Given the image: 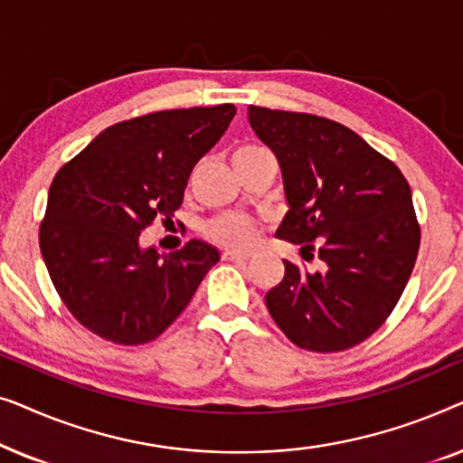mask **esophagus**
<instances>
[{
  "label": "esophagus",
  "mask_w": 463,
  "mask_h": 463,
  "mask_svg": "<svg viewBox=\"0 0 463 463\" xmlns=\"http://www.w3.org/2000/svg\"><path fill=\"white\" fill-rule=\"evenodd\" d=\"M223 259H227V261H249V259H250V252L225 250V252H223Z\"/></svg>",
  "instance_id": "obj_1"
}]
</instances>
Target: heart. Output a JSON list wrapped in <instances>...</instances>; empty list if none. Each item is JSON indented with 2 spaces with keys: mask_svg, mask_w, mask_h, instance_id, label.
<instances>
[{
  "mask_svg": "<svg viewBox=\"0 0 463 463\" xmlns=\"http://www.w3.org/2000/svg\"><path fill=\"white\" fill-rule=\"evenodd\" d=\"M263 149L265 147H261V145H255V143L240 145V147L233 151V156H232L233 166H236L238 162H242V160H246V157L255 156ZM204 236L208 240H213V242H217L219 246H225V249L244 250V249H250V246L257 242L259 223L255 219L246 217V214L225 213V214H219V217L208 221V223L204 225Z\"/></svg>",
  "mask_w": 463,
  "mask_h": 463,
  "instance_id": "heart-1",
  "label": "heart"
}]
</instances>
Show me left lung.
<instances>
[{"instance_id": "left-lung-1", "label": "left lung", "mask_w": 463, "mask_h": 463, "mask_svg": "<svg viewBox=\"0 0 463 463\" xmlns=\"http://www.w3.org/2000/svg\"><path fill=\"white\" fill-rule=\"evenodd\" d=\"M249 119L282 168L290 208L276 236L325 263L307 271L284 261L265 306L297 347L350 350L388 320L415 268L421 232L409 183L333 119L255 105Z\"/></svg>"}]
</instances>
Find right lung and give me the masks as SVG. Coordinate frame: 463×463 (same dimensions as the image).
<instances>
[{
	"label": "right lung",
	"instance_id": "add662e5",
	"mask_svg": "<svg viewBox=\"0 0 463 463\" xmlns=\"http://www.w3.org/2000/svg\"><path fill=\"white\" fill-rule=\"evenodd\" d=\"M236 107L156 111L105 128L56 173L40 225L50 280L73 318L118 345L149 344L192 301L219 250L157 255L138 236L183 204L187 179Z\"/></svg>",
	"mask_w": 463,
	"mask_h": 463
}]
</instances>
